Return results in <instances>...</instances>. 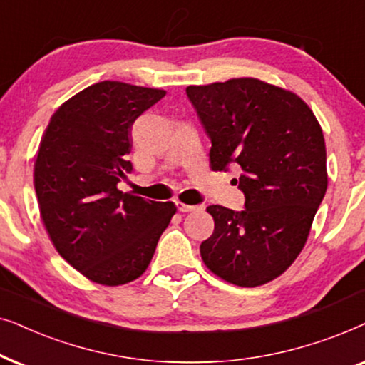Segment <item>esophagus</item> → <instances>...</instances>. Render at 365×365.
Returning a JSON list of instances; mask_svg holds the SVG:
<instances>
[{"mask_svg":"<svg viewBox=\"0 0 365 365\" xmlns=\"http://www.w3.org/2000/svg\"><path fill=\"white\" fill-rule=\"evenodd\" d=\"M177 208L180 212H195V210H200V205H187V203L183 202H177Z\"/></svg>","mask_w":365,"mask_h":365,"instance_id":"esophagus-1","label":"esophagus"}]
</instances>
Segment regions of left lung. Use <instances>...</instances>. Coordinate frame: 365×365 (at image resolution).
Wrapping results in <instances>:
<instances>
[{"mask_svg":"<svg viewBox=\"0 0 365 365\" xmlns=\"http://www.w3.org/2000/svg\"><path fill=\"white\" fill-rule=\"evenodd\" d=\"M212 140L210 167L240 165L235 183L245 208L207 207L215 228L202 242L203 264L239 287L284 274L302 252L327 190L324 133L314 111L292 91L257 78L187 86Z\"/></svg>","mask_w":365,"mask_h":365,"instance_id":"8db88e82","label":"left lung"}]
</instances>
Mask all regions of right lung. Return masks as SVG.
I'll use <instances>...</instances> for the list:
<instances>
[{
    "label": "right lung",
    "mask_w": 365,
    "mask_h": 365,
    "mask_svg": "<svg viewBox=\"0 0 365 365\" xmlns=\"http://www.w3.org/2000/svg\"><path fill=\"white\" fill-rule=\"evenodd\" d=\"M167 91L100 81L66 100L48 123L35 160V190L63 259L95 284H128L147 270L177 212L116 188L132 172L133 121Z\"/></svg>",
    "instance_id": "obj_1"
}]
</instances>
